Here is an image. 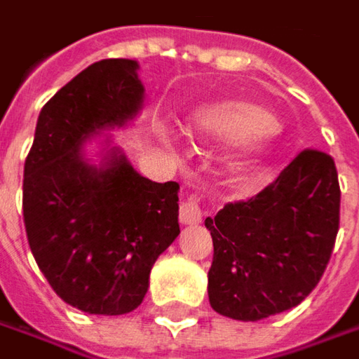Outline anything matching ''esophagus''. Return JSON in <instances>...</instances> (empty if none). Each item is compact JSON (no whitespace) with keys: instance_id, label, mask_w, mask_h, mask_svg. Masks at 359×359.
Returning <instances> with one entry per match:
<instances>
[{"instance_id":"esophagus-1","label":"esophagus","mask_w":359,"mask_h":359,"mask_svg":"<svg viewBox=\"0 0 359 359\" xmlns=\"http://www.w3.org/2000/svg\"><path fill=\"white\" fill-rule=\"evenodd\" d=\"M201 217H203V211L199 205V199L187 197L180 208V221L184 225H197V223H201Z\"/></svg>"}]
</instances>
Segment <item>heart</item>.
<instances>
[{
    "label": "heart",
    "instance_id": "obj_1",
    "mask_svg": "<svg viewBox=\"0 0 359 359\" xmlns=\"http://www.w3.org/2000/svg\"><path fill=\"white\" fill-rule=\"evenodd\" d=\"M189 136L235 140L237 158L245 163L263 162L280 138V124L263 107L249 100H221L197 108L185 122Z\"/></svg>",
    "mask_w": 359,
    "mask_h": 359
}]
</instances>
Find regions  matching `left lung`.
Returning <instances> with one entry per match:
<instances>
[{
  "instance_id": "left-lung-1",
  "label": "left lung",
  "mask_w": 359,
  "mask_h": 359,
  "mask_svg": "<svg viewBox=\"0 0 359 359\" xmlns=\"http://www.w3.org/2000/svg\"><path fill=\"white\" fill-rule=\"evenodd\" d=\"M338 225L336 163L324 151L302 150L263 191L205 219L211 309L243 322L294 309L324 275Z\"/></svg>"
}]
</instances>
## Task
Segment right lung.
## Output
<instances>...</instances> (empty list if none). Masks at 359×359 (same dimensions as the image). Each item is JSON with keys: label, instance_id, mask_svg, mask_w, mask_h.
I'll return each instance as SVG.
<instances>
[{"label": "right lung", "instance_id": "obj_1", "mask_svg": "<svg viewBox=\"0 0 359 359\" xmlns=\"http://www.w3.org/2000/svg\"><path fill=\"white\" fill-rule=\"evenodd\" d=\"M138 62L104 59L43 107L23 170V221L53 290L88 314L138 309L156 259L180 235V184L140 175L118 148L90 163L83 144L140 112Z\"/></svg>", "mask_w": 359, "mask_h": 359}]
</instances>
